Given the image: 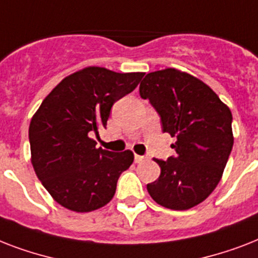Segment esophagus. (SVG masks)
<instances>
[{
    "label": "esophagus",
    "mask_w": 258,
    "mask_h": 258,
    "mask_svg": "<svg viewBox=\"0 0 258 258\" xmlns=\"http://www.w3.org/2000/svg\"><path fill=\"white\" fill-rule=\"evenodd\" d=\"M145 161V157L142 155H135V163H141V162Z\"/></svg>",
    "instance_id": "1"
}]
</instances>
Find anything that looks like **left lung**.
Returning <instances> with one entry per match:
<instances>
[{
    "label": "left lung",
    "mask_w": 258,
    "mask_h": 258,
    "mask_svg": "<svg viewBox=\"0 0 258 258\" xmlns=\"http://www.w3.org/2000/svg\"><path fill=\"white\" fill-rule=\"evenodd\" d=\"M139 93L159 113L163 133L176 138V155L155 159L161 175L147 191L163 208H194L221 180L234 142L232 112L210 87L175 68L146 75Z\"/></svg>",
    "instance_id": "obj_1"
}]
</instances>
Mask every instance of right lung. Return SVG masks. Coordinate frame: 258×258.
<instances>
[{"label":"right lung","mask_w":258,"mask_h":258,"mask_svg":"<svg viewBox=\"0 0 258 258\" xmlns=\"http://www.w3.org/2000/svg\"><path fill=\"white\" fill-rule=\"evenodd\" d=\"M143 75L87 67L62 79L42 100L29 125L32 165L57 204L87 213L112 200L134 154L96 149L91 135L107 125L113 103L133 92Z\"/></svg>","instance_id":"1"}]
</instances>
